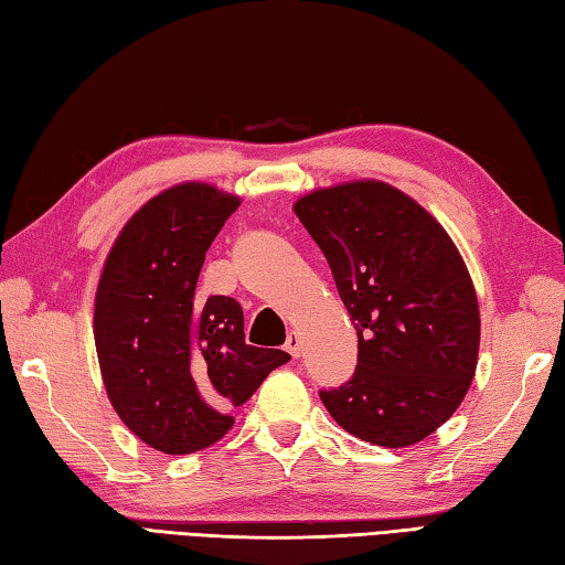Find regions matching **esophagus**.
<instances>
[{"mask_svg": "<svg viewBox=\"0 0 565 565\" xmlns=\"http://www.w3.org/2000/svg\"><path fill=\"white\" fill-rule=\"evenodd\" d=\"M286 350H289L294 358H301V350L303 348H301V338H298L296 330H291L289 338H286Z\"/></svg>", "mask_w": 565, "mask_h": 565, "instance_id": "34e87169", "label": "esophagus"}]
</instances>
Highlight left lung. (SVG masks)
Masks as SVG:
<instances>
[{
  "mask_svg": "<svg viewBox=\"0 0 565 565\" xmlns=\"http://www.w3.org/2000/svg\"><path fill=\"white\" fill-rule=\"evenodd\" d=\"M294 213L358 330L355 374L320 399L367 444H418L456 414L478 370L480 306L462 254L424 205L377 179L316 188Z\"/></svg>",
  "mask_w": 565,
  "mask_h": 565,
  "instance_id": "8db88e82",
  "label": "left lung"
}]
</instances>
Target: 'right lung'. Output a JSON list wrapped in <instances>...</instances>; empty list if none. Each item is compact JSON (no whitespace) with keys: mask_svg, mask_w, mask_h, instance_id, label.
<instances>
[{"mask_svg":"<svg viewBox=\"0 0 565 565\" xmlns=\"http://www.w3.org/2000/svg\"><path fill=\"white\" fill-rule=\"evenodd\" d=\"M239 203L203 181L166 188L119 230L99 274L93 333L107 399L166 456L217 444L232 408L291 360L247 345L235 298H195L205 252Z\"/></svg>","mask_w":565,"mask_h":565,"instance_id":"obj_1","label":"right lung"}]
</instances>
